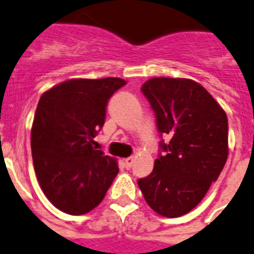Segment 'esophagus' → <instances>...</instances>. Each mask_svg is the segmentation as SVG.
I'll list each match as a JSON object with an SVG mask.
<instances>
[{"label":"esophagus","instance_id":"34e87169","mask_svg":"<svg viewBox=\"0 0 254 254\" xmlns=\"http://www.w3.org/2000/svg\"><path fill=\"white\" fill-rule=\"evenodd\" d=\"M133 161H134V159L132 158V156H129V158L125 159V160H123V163H125L126 169H129V168L132 167V164H133Z\"/></svg>","mask_w":254,"mask_h":254}]
</instances>
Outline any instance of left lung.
<instances>
[{"instance_id": "1", "label": "left lung", "mask_w": 254, "mask_h": 254, "mask_svg": "<svg viewBox=\"0 0 254 254\" xmlns=\"http://www.w3.org/2000/svg\"><path fill=\"white\" fill-rule=\"evenodd\" d=\"M156 117L160 142L154 169L138 187L159 215L178 217L198 205L219 178L229 154L228 117L198 82L190 78L154 77L141 87Z\"/></svg>"}]
</instances>
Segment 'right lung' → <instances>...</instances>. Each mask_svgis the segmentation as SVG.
Listing matches in <instances>:
<instances>
[{
    "mask_svg": "<svg viewBox=\"0 0 254 254\" xmlns=\"http://www.w3.org/2000/svg\"><path fill=\"white\" fill-rule=\"evenodd\" d=\"M126 81L118 77L72 78L40 96L31 127L35 174L58 210L84 215L99 205L120 169L94 149L108 100Z\"/></svg>",
    "mask_w": 254,
    "mask_h": 254,
    "instance_id": "add662e5",
    "label": "right lung"
}]
</instances>
